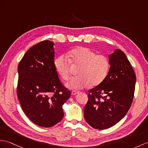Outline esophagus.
<instances>
[{
    "mask_svg": "<svg viewBox=\"0 0 148 148\" xmlns=\"http://www.w3.org/2000/svg\"><path fill=\"white\" fill-rule=\"evenodd\" d=\"M78 91H72V92H71V95H73V96H74V95H77V93H78Z\"/></svg>",
    "mask_w": 148,
    "mask_h": 148,
    "instance_id": "34e87169",
    "label": "esophagus"
}]
</instances>
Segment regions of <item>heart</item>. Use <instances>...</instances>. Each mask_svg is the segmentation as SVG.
I'll use <instances>...</instances> for the list:
<instances>
[{"label": "heart", "instance_id": "b5f03b06", "mask_svg": "<svg viewBox=\"0 0 148 148\" xmlns=\"http://www.w3.org/2000/svg\"><path fill=\"white\" fill-rule=\"evenodd\" d=\"M71 64L80 66L78 76L73 77L66 84L67 88L74 90L101 84L107 75L110 67L108 58L104 55L97 54L86 47L75 48L67 53V57L59 56L54 61L55 69L64 81L70 77Z\"/></svg>", "mask_w": 148, "mask_h": 148}]
</instances>
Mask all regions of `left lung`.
<instances>
[{"label":"left lung","mask_w":148,"mask_h":148,"mask_svg":"<svg viewBox=\"0 0 148 148\" xmlns=\"http://www.w3.org/2000/svg\"><path fill=\"white\" fill-rule=\"evenodd\" d=\"M108 73L101 84L88 91L84 110L92 127L106 129L124 117L131 106L136 77L123 51L115 49L108 55Z\"/></svg>","instance_id":"1"}]
</instances>
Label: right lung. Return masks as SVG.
I'll use <instances>...</instances> for the list:
<instances>
[{"label":"right lung","mask_w":148,"mask_h":148,"mask_svg":"<svg viewBox=\"0 0 148 148\" xmlns=\"http://www.w3.org/2000/svg\"><path fill=\"white\" fill-rule=\"evenodd\" d=\"M54 43L40 42L26 51L18 65L17 94L23 110L37 125L50 127L64 116L71 97L54 67Z\"/></svg>","instance_id":"1"}]
</instances>
